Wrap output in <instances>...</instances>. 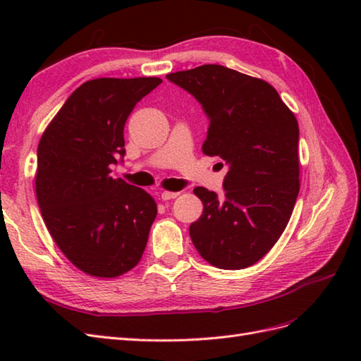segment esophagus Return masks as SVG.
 <instances>
[{
  "label": "esophagus",
  "mask_w": 361,
  "mask_h": 361,
  "mask_svg": "<svg viewBox=\"0 0 361 361\" xmlns=\"http://www.w3.org/2000/svg\"><path fill=\"white\" fill-rule=\"evenodd\" d=\"M178 197V192H167V190H164V192H161V200H172V198H176Z\"/></svg>",
  "instance_id": "34e87169"
}]
</instances>
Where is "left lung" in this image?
<instances>
[{
	"instance_id": "1",
	"label": "left lung",
	"mask_w": 361,
	"mask_h": 361,
	"mask_svg": "<svg viewBox=\"0 0 361 361\" xmlns=\"http://www.w3.org/2000/svg\"><path fill=\"white\" fill-rule=\"evenodd\" d=\"M166 78L202 105L209 121L203 153L228 166L224 197L194 189L204 208L189 226L190 239L209 264L242 270L273 248L293 212L299 192L298 121L270 83L221 65Z\"/></svg>"
}]
</instances>
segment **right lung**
I'll return each instance as SVG.
<instances>
[{
    "mask_svg": "<svg viewBox=\"0 0 361 361\" xmlns=\"http://www.w3.org/2000/svg\"><path fill=\"white\" fill-rule=\"evenodd\" d=\"M161 82L102 78L82 83L38 142L35 190L44 225L63 255L91 276L130 271L147 245L155 200L110 173L126 155L128 114Z\"/></svg>",
    "mask_w": 361,
    "mask_h": 361,
    "instance_id": "right-lung-1",
    "label": "right lung"
}]
</instances>
